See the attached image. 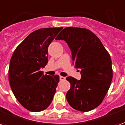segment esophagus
Wrapping results in <instances>:
<instances>
[{
  "label": "esophagus",
  "instance_id": "esophagus-1",
  "mask_svg": "<svg viewBox=\"0 0 125 125\" xmlns=\"http://www.w3.org/2000/svg\"><path fill=\"white\" fill-rule=\"evenodd\" d=\"M60 80L61 81H63V80H65V78L63 77V76H60Z\"/></svg>",
  "mask_w": 125,
  "mask_h": 125
}]
</instances>
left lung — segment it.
Listing matches in <instances>:
<instances>
[{
  "instance_id": "left-lung-1",
  "label": "left lung",
  "mask_w": 125,
  "mask_h": 125,
  "mask_svg": "<svg viewBox=\"0 0 125 125\" xmlns=\"http://www.w3.org/2000/svg\"><path fill=\"white\" fill-rule=\"evenodd\" d=\"M55 39L67 43L73 64L80 70V80L71 76L66 78L71 84L66 94L68 102L79 111L93 110L101 104L112 82L110 55L98 37L86 29L66 27Z\"/></svg>"
}]
</instances>
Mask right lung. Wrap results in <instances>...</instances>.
<instances>
[{
	"label": "right lung",
	"mask_w": 125,
	"mask_h": 125,
	"mask_svg": "<svg viewBox=\"0 0 125 125\" xmlns=\"http://www.w3.org/2000/svg\"><path fill=\"white\" fill-rule=\"evenodd\" d=\"M62 29L33 31L18 45L10 61V88L21 104L31 112L46 109L54 96L60 77L44 75L40 69L47 65L48 47Z\"/></svg>",
	"instance_id": "1"
}]
</instances>
